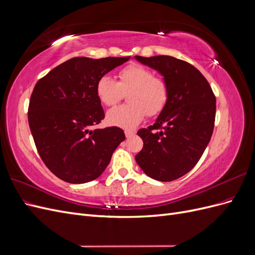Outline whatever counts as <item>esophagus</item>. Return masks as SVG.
Returning <instances> with one entry per match:
<instances>
[{
	"label": "esophagus",
	"instance_id": "1",
	"mask_svg": "<svg viewBox=\"0 0 255 255\" xmlns=\"http://www.w3.org/2000/svg\"><path fill=\"white\" fill-rule=\"evenodd\" d=\"M126 136H127V138H129V137H132L134 134H135V132H133V130H126Z\"/></svg>",
	"mask_w": 255,
	"mask_h": 255
}]
</instances>
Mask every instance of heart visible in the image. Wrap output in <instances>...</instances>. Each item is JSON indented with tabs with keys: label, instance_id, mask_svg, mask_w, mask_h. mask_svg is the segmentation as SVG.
Segmentation results:
<instances>
[{
	"label": "heart",
	"instance_id": "1",
	"mask_svg": "<svg viewBox=\"0 0 255 255\" xmlns=\"http://www.w3.org/2000/svg\"><path fill=\"white\" fill-rule=\"evenodd\" d=\"M119 82L110 75H103L97 83V96L106 106L117 104L128 92V104L116 106L106 114V120L112 126L134 128L143 120L145 114L158 115L167 104L169 88L167 83L154 78L148 68L129 65L118 74Z\"/></svg>",
	"mask_w": 255,
	"mask_h": 255
}]
</instances>
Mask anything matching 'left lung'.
<instances>
[{"mask_svg":"<svg viewBox=\"0 0 255 255\" xmlns=\"http://www.w3.org/2000/svg\"><path fill=\"white\" fill-rule=\"evenodd\" d=\"M157 71L169 88V98L155 123L138 130L143 141L135 156L141 170L152 179L170 182L189 172L211 140L216 98L197 68L171 56H135Z\"/></svg>","mask_w":255,"mask_h":255,"instance_id":"obj_1","label":"left lung"}]
</instances>
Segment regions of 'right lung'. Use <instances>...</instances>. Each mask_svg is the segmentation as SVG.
Wrapping results in <instances>:
<instances>
[{
  "instance_id": "obj_1",
  "label": "right lung",
  "mask_w": 255,
  "mask_h": 255,
  "mask_svg": "<svg viewBox=\"0 0 255 255\" xmlns=\"http://www.w3.org/2000/svg\"><path fill=\"white\" fill-rule=\"evenodd\" d=\"M129 58L74 57L37 82L28 125L43 163L60 180L71 184L96 180L126 139L117 127H92L104 118L98 81Z\"/></svg>"
}]
</instances>
